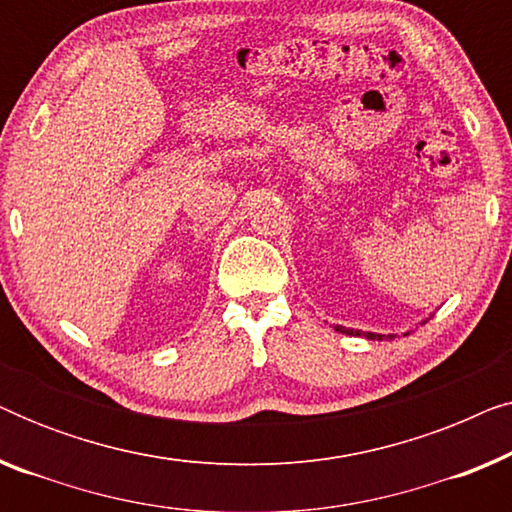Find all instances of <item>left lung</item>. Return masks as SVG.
<instances>
[{
	"mask_svg": "<svg viewBox=\"0 0 512 512\" xmlns=\"http://www.w3.org/2000/svg\"><path fill=\"white\" fill-rule=\"evenodd\" d=\"M426 324V319L422 321ZM338 333H345V335H361V338H368V340H382V338H396V335H382V333H366V331H354V328H345V326H333ZM408 335V333H405Z\"/></svg>",
	"mask_w": 512,
	"mask_h": 512,
	"instance_id": "8db88e82",
	"label": "left lung"
}]
</instances>
